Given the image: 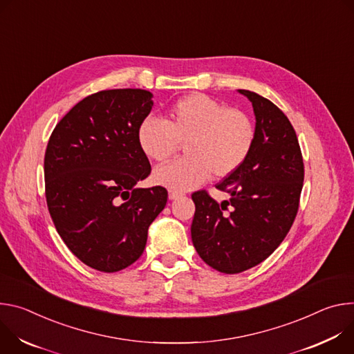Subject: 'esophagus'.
Returning a JSON list of instances; mask_svg holds the SVG:
<instances>
[{"label":"esophagus","instance_id":"34e87169","mask_svg":"<svg viewBox=\"0 0 354 354\" xmlns=\"http://www.w3.org/2000/svg\"><path fill=\"white\" fill-rule=\"evenodd\" d=\"M181 192H177V191H173V189H170L169 191V198L170 200H177V198H180L181 197Z\"/></svg>","mask_w":354,"mask_h":354}]
</instances>
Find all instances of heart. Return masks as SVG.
Listing matches in <instances>:
<instances>
[{"label":"heart","mask_w":354,"mask_h":354,"mask_svg":"<svg viewBox=\"0 0 354 354\" xmlns=\"http://www.w3.org/2000/svg\"><path fill=\"white\" fill-rule=\"evenodd\" d=\"M256 139L250 116L204 94L176 102L166 124L146 120L138 133L142 151L163 163L185 145L187 157L156 169L157 184L173 191H188L211 178L227 177L249 157Z\"/></svg>","instance_id":"1"}]
</instances>
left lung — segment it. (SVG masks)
Segmentation results:
<instances>
[{
	"label": "left lung",
	"mask_w": 354,
	"mask_h": 354,
	"mask_svg": "<svg viewBox=\"0 0 354 354\" xmlns=\"http://www.w3.org/2000/svg\"><path fill=\"white\" fill-rule=\"evenodd\" d=\"M256 116V139L246 162L216 188L230 195L218 204L205 189L191 195V239L200 257L225 274L266 260L287 236L297 216L304 162L297 133L270 100L238 90Z\"/></svg>",
	"instance_id": "obj_1"
}]
</instances>
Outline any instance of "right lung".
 Here are the masks:
<instances>
[{
	"instance_id": "1",
	"label": "right lung",
	"mask_w": 354,
	"mask_h": 354,
	"mask_svg": "<svg viewBox=\"0 0 354 354\" xmlns=\"http://www.w3.org/2000/svg\"><path fill=\"white\" fill-rule=\"evenodd\" d=\"M151 97L140 88L91 94L62 118L46 147L52 221L71 253L98 271L135 263L167 203L165 187H135L151 171L138 140Z\"/></svg>"
}]
</instances>
